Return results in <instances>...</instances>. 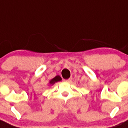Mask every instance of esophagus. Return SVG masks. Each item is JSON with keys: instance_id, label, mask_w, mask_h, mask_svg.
Here are the masks:
<instances>
[{"instance_id": "obj_1", "label": "esophagus", "mask_w": 128, "mask_h": 128, "mask_svg": "<svg viewBox=\"0 0 128 128\" xmlns=\"http://www.w3.org/2000/svg\"><path fill=\"white\" fill-rule=\"evenodd\" d=\"M71 80H72V78H70L69 79H67V80H64V81H66V82H70V81H71Z\"/></svg>"}]
</instances>
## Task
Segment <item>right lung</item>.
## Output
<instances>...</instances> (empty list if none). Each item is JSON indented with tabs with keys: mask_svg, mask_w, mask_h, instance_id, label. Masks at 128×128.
I'll return each mask as SVG.
<instances>
[{
	"mask_svg": "<svg viewBox=\"0 0 128 128\" xmlns=\"http://www.w3.org/2000/svg\"><path fill=\"white\" fill-rule=\"evenodd\" d=\"M60 81H62V78H61L60 76H56V77H54L53 79H52V80L49 81V83H50V84H52H52H54L55 82Z\"/></svg>",
	"mask_w": 128,
	"mask_h": 128,
	"instance_id": "right-lung-1",
	"label": "right lung"
}]
</instances>
